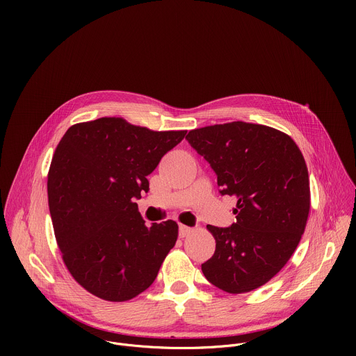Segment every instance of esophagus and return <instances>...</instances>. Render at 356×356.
I'll use <instances>...</instances> for the list:
<instances>
[{"label": "esophagus", "instance_id": "34e87169", "mask_svg": "<svg viewBox=\"0 0 356 356\" xmlns=\"http://www.w3.org/2000/svg\"><path fill=\"white\" fill-rule=\"evenodd\" d=\"M190 232H191V228H190V227H186V225H180V227H179V236H180V238L187 236Z\"/></svg>", "mask_w": 356, "mask_h": 356}]
</instances>
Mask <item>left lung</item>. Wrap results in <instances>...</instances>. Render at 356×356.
<instances>
[{
  "instance_id": "8db88e82",
  "label": "left lung",
  "mask_w": 356,
  "mask_h": 356,
  "mask_svg": "<svg viewBox=\"0 0 356 356\" xmlns=\"http://www.w3.org/2000/svg\"><path fill=\"white\" fill-rule=\"evenodd\" d=\"M186 139L217 173L220 193L236 198L231 227L207 225L216 252L201 270L227 293L255 290L287 264L306 228V161L287 134L259 124L210 125L190 131Z\"/></svg>"
}]
</instances>
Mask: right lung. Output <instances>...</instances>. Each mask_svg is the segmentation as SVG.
I'll return each mask as SVG.
<instances>
[{
	"label": "right lung",
	"instance_id": "obj_1",
	"mask_svg": "<svg viewBox=\"0 0 356 356\" xmlns=\"http://www.w3.org/2000/svg\"><path fill=\"white\" fill-rule=\"evenodd\" d=\"M187 131H150L104 117L72 125L47 173L49 210L73 279L107 301H127L155 282L179 227H146L135 200Z\"/></svg>",
	"mask_w": 356,
	"mask_h": 356
}]
</instances>
